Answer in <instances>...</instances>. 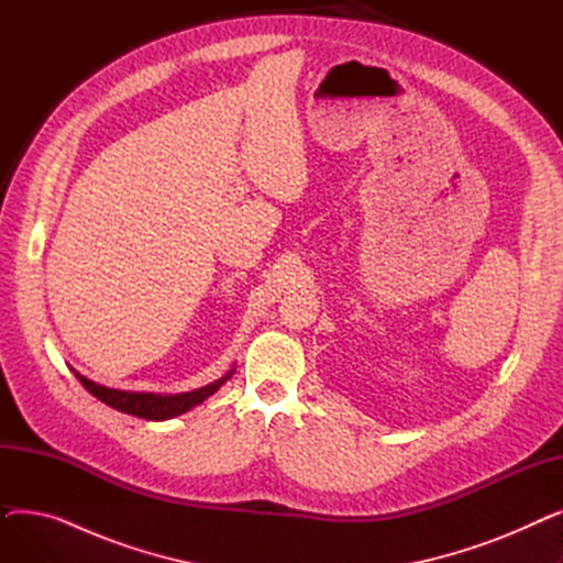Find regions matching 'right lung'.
Instances as JSON below:
<instances>
[{
	"mask_svg": "<svg viewBox=\"0 0 563 563\" xmlns=\"http://www.w3.org/2000/svg\"><path fill=\"white\" fill-rule=\"evenodd\" d=\"M232 374H234V367L228 374H223L221 378H217L214 383H210V386H202V388L191 390V393L155 395V393H125V390L104 388V386H98L96 380L86 378L79 372H75V376L79 378L81 386L93 397H98L102 404H107L115 410H121V412H128V416L153 420V422H162V420H170V418L183 416V412L202 404L207 397H212Z\"/></svg>",
	"mask_w": 563,
	"mask_h": 563,
	"instance_id": "add662e5",
	"label": "right lung"
}]
</instances>
